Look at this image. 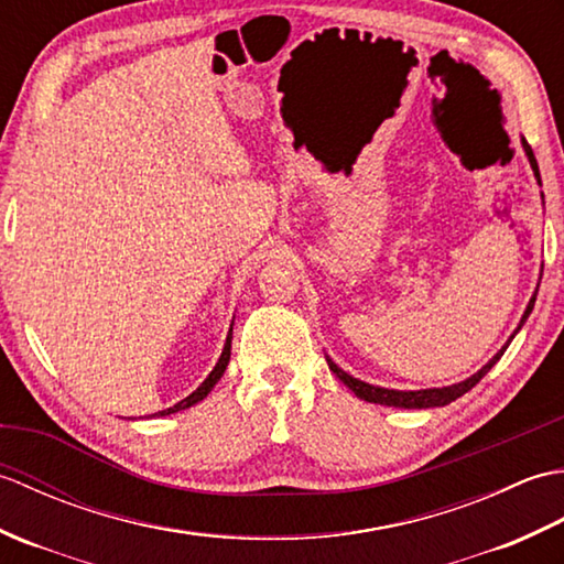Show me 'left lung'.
Listing matches in <instances>:
<instances>
[{"mask_svg":"<svg viewBox=\"0 0 564 564\" xmlns=\"http://www.w3.org/2000/svg\"><path fill=\"white\" fill-rule=\"evenodd\" d=\"M521 145H523L525 158H529V162H531V170H533L535 182L541 184V172H538V162H535L533 150H531L529 142H525V138H521ZM541 196H543V194H541ZM535 295H538V289H535V293L531 295L529 305H525L523 315H521V322H519V327H517V332L511 334L509 341H507L505 346H501V349H499L492 358H489V361H487L480 370H477V373H473L470 378H465V380H460V382H455V386H446V388H426V390H390V388L370 386V382H364V380H358V378L349 376V373H346V370H341L337 364H334L329 356H327V366H329L332 373L337 376V378L344 382V386L356 394V398H361V400H366V402L386 404V406H400V410H429V406H446V404L455 402L458 398H463V394H465L467 390H473V388L477 386V382H480V380L489 373V368H492V366L499 361V358L505 356L507 346L511 344L513 337H517L519 329L523 327V322L529 319L531 310H533V305H535Z\"/></svg>","mask_w":564,"mask_h":564,"instance_id":"left-lung-1","label":"left lung"}]
</instances>
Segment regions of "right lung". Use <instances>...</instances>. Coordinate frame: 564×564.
Segmentation results:
<instances>
[{
  "mask_svg": "<svg viewBox=\"0 0 564 564\" xmlns=\"http://www.w3.org/2000/svg\"><path fill=\"white\" fill-rule=\"evenodd\" d=\"M232 322H235V319H232ZM230 351H232V325H230V332H227V339H225V346H223V354H220V358H218V364H215V368L210 370L208 378L203 380L200 386H198L194 392L188 394V398H184L182 402H176L174 406H170V410H162V412L152 414V416H166V414L182 412V410H188V406L198 404L203 398H208V392L215 388V382H218V380L223 378V373H225L227 364H230Z\"/></svg>",
  "mask_w": 564,
  "mask_h": 564,
  "instance_id": "obj_1",
  "label": "right lung"
}]
</instances>
